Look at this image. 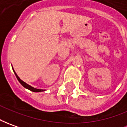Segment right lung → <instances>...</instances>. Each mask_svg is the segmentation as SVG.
<instances>
[{
	"label": "right lung",
	"mask_w": 127,
	"mask_h": 127,
	"mask_svg": "<svg viewBox=\"0 0 127 127\" xmlns=\"http://www.w3.org/2000/svg\"><path fill=\"white\" fill-rule=\"evenodd\" d=\"M13 70H14V69H13ZM14 74H15L16 77V78L18 80V82L21 83V84L23 87H25V89H29L30 91H31L33 92H41V91H45V90H43V89H36V88H34V87H32L31 86H30L28 84H26L25 82H24L23 81H22L21 79L18 77V76L16 75V73L15 72V71L14 70Z\"/></svg>",
	"instance_id": "right-lung-1"
}]
</instances>
